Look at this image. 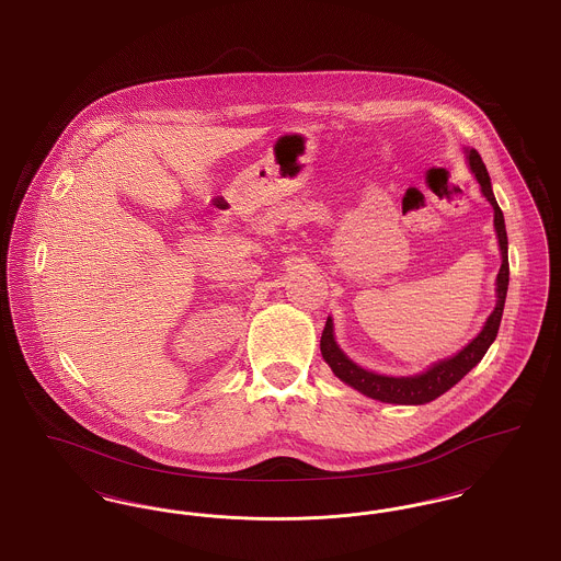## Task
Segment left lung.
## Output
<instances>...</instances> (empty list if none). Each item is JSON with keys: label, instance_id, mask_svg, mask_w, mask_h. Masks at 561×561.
<instances>
[{"label": "left lung", "instance_id": "8db88e82", "mask_svg": "<svg viewBox=\"0 0 561 561\" xmlns=\"http://www.w3.org/2000/svg\"><path fill=\"white\" fill-rule=\"evenodd\" d=\"M468 165L481 184V193L494 207V227L497 232L500 252H502V266L497 273V288H495V293H497L495 309L488 318L483 330L477 334V339H472L460 354L430 366L426 373L415 375V377H386V375L364 370L358 364L352 363L336 347L334 336H332V320L329 318L327 327L322 330V339H320L322 356L341 381H345L347 386L356 388L358 392H363L368 398H375L381 402H394V404H426L430 400L451 390L472 366L481 363V358L494 343L495 334L500 329V320H502V311H504L506 290H508V239H506L504 216H502V209L497 207L488 169L483 165L477 150H468Z\"/></svg>", "mask_w": 561, "mask_h": 561}]
</instances>
